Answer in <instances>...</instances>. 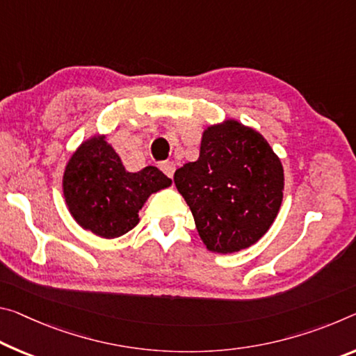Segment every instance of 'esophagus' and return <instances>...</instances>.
Listing matches in <instances>:
<instances>
[{"label":"esophagus","instance_id":"1","mask_svg":"<svg viewBox=\"0 0 356 356\" xmlns=\"http://www.w3.org/2000/svg\"><path fill=\"white\" fill-rule=\"evenodd\" d=\"M160 168H161V171L165 172L168 177H171V179H172V176H174V171H176V165H174L172 161H163Z\"/></svg>","mask_w":356,"mask_h":356}]
</instances>
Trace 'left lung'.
<instances>
[{
	"label": "left lung",
	"instance_id": "left-lung-1",
	"mask_svg": "<svg viewBox=\"0 0 356 356\" xmlns=\"http://www.w3.org/2000/svg\"><path fill=\"white\" fill-rule=\"evenodd\" d=\"M206 249L234 253L264 234L284 200V166L261 133L234 118L202 131L200 156L174 172Z\"/></svg>",
	"mask_w": 356,
	"mask_h": 356
}]
</instances>
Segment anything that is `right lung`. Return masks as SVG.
Instances as JSON below:
<instances>
[{
    "instance_id": "add662e5",
    "label": "right lung",
    "mask_w": 356,
    "mask_h": 356,
    "mask_svg": "<svg viewBox=\"0 0 356 356\" xmlns=\"http://www.w3.org/2000/svg\"><path fill=\"white\" fill-rule=\"evenodd\" d=\"M171 184L155 166L127 171L106 134H95L70 156L61 187L67 211L79 227L114 239L136 227L139 211L150 195Z\"/></svg>"
}]
</instances>
